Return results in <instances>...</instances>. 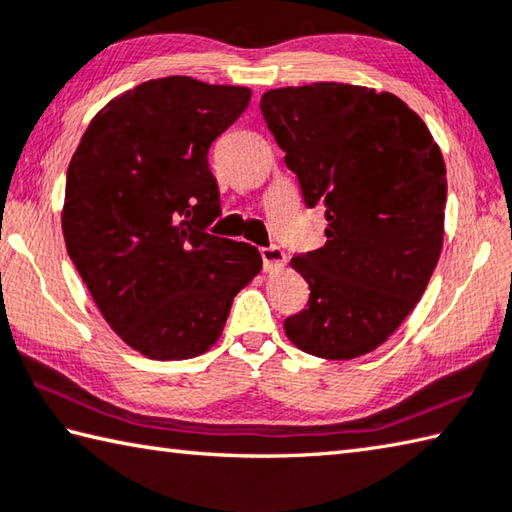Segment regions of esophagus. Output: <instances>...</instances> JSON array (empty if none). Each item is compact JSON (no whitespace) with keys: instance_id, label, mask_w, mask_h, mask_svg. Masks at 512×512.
Returning <instances> with one entry per match:
<instances>
[{"instance_id":"34e87169","label":"esophagus","mask_w":512,"mask_h":512,"mask_svg":"<svg viewBox=\"0 0 512 512\" xmlns=\"http://www.w3.org/2000/svg\"><path fill=\"white\" fill-rule=\"evenodd\" d=\"M260 256H263L265 272H278V269L285 267L287 256L281 247H263L260 249Z\"/></svg>"}]
</instances>
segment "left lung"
<instances>
[{"label": "left lung", "instance_id": "1", "mask_svg": "<svg viewBox=\"0 0 512 512\" xmlns=\"http://www.w3.org/2000/svg\"><path fill=\"white\" fill-rule=\"evenodd\" d=\"M260 111L327 243L292 258L310 285L285 334L298 350L350 361L376 350L428 287L443 245L446 165L408 104L368 86L272 89Z\"/></svg>", "mask_w": 512, "mask_h": 512}]
</instances>
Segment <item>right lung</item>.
Segmentation results:
<instances>
[{
  "instance_id": "add662e5",
  "label": "right lung",
  "mask_w": 512,
  "mask_h": 512,
  "mask_svg": "<svg viewBox=\"0 0 512 512\" xmlns=\"http://www.w3.org/2000/svg\"><path fill=\"white\" fill-rule=\"evenodd\" d=\"M252 100L247 86L171 75L113 98L66 171V252L104 321L158 361L205 354L263 258L207 234L220 214L211 142Z\"/></svg>"
}]
</instances>
